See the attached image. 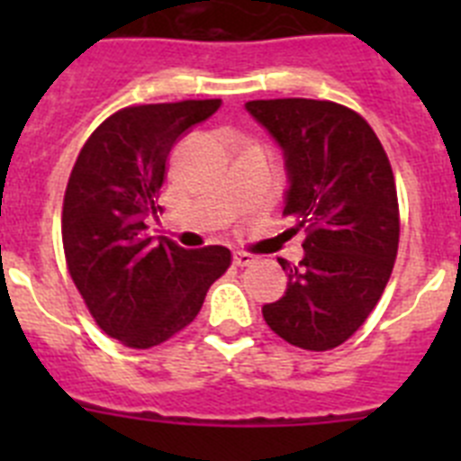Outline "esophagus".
Masks as SVG:
<instances>
[{
  "mask_svg": "<svg viewBox=\"0 0 461 461\" xmlns=\"http://www.w3.org/2000/svg\"><path fill=\"white\" fill-rule=\"evenodd\" d=\"M233 263L238 267H249V266H254V263H256V256L247 254V251H238V254L233 256Z\"/></svg>",
  "mask_w": 461,
  "mask_h": 461,
  "instance_id": "34e87169",
  "label": "esophagus"
}]
</instances>
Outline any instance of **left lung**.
<instances>
[{
  "label": "left lung",
  "instance_id": "obj_1",
  "mask_svg": "<svg viewBox=\"0 0 461 461\" xmlns=\"http://www.w3.org/2000/svg\"><path fill=\"white\" fill-rule=\"evenodd\" d=\"M247 110L284 149V217L304 230L297 266L263 319L288 344L330 351L367 321L393 275L399 203L393 166L372 126L335 101H249Z\"/></svg>",
  "mask_w": 461,
  "mask_h": 461
}]
</instances>
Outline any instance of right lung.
Wrapping results in <instances>:
<instances>
[{"mask_svg": "<svg viewBox=\"0 0 461 461\" xmlns=\"http://www.w3.org/2000/svg\"><path fill=\"white\" fill-rule=\"evenodd\" d=\"M219 105L221 99H205L117 110L94 129L68 177V275L96 325L129 348H152L185 330L230 267L226 247L189 251L168 238L152 242L145 223L161 212L158 194L177 138Z\"/></svg>", "mask_w": 461, "mask_h": 461, "instance_id": "add662e5", "label": "right lung"}]
</instances>
